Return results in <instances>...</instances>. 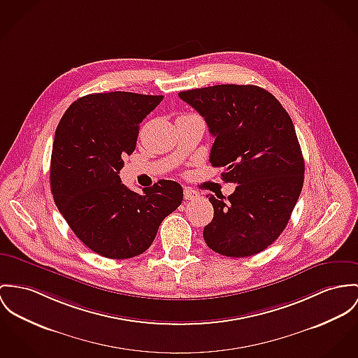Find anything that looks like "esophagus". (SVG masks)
I'll return each instance as SVG.
<instances>
[{"label":"esophagus","mask_w":358,"mask_h":358,"mask_svg":"<svg viewBox=\"0 0 358 358\" xmlns=\"http://www.w3.org/2000/svg\"><path fill=\"white\" fill-rule=\"evenodd\" d=\"M184 197H185V200H194V199L199 197V193L193 191V189H189V188H185L184 189Z\"/></svg>","instance_id":"esophagus-1"}]
</instances>
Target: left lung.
Returning a JSON list of instances; mask_svg holds the SVG:
<instances>
[{
	"label": "left lung",
	"mask_w": 358,
	"mask_h": 358,
	"mask_svg": "<svg viewBox=\"0 0 358 358\" xmlns=\"http://www.w3.org/2000/svg\"><path fill=\"white\" fill-rule=\"evenodd\" d=\"M178 96L204 117L215 138L210 162L222 180L238 184L230 196L207 194L214 218L204 241L227 257L270 247L285 230L303 189V152L293 121L273 94L257 85L218 84Z\"/></svg>",
	"instance_id": "1"
}]
</instances>
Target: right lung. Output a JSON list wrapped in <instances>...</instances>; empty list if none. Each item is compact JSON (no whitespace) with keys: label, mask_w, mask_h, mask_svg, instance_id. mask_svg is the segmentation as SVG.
I'll return each instance as SVG.
<instances>
[{"label":"right lung","mask_w":358,"mask_h":358,"mask_svg":"<svg viewBox=\"0 0 358 358\" xmlns=\"http://www.w3.org/2000/svg\"><path fill=\"white\" fill-rule=\"evenodd\" d=\"M162 95L114 91L75 101L55 129L50 188L55 206L84 245L108 259L145 252L182 187L161 180L143 193L121 182L120 170L136 148L140 122Z\"/></svg>","instance_id":"right-lung-1"}]
</instances>
